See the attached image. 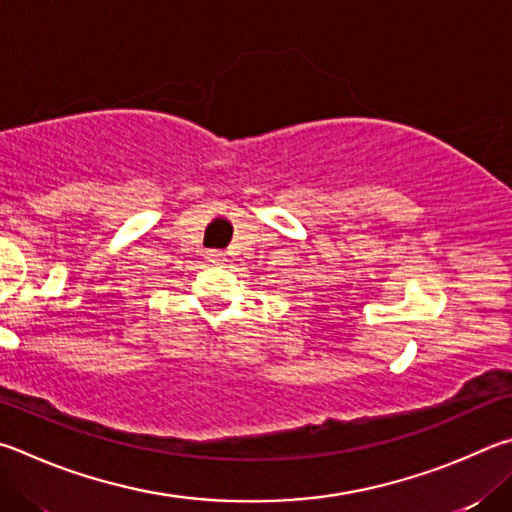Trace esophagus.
Instances as JSON below:
<instances>
[{"label": "esophagus", "instance_id": "obj_1", "mask_svg": "<svg viewBox=\"0 0 512 512\" xmlns=\"http://www.w3.org/2000/svg\"><path fill=\"white\" fill-rule=\"evenodd\" d=\"M204 258H206V263H211V265H222V254H220V251H206Z\"/></svg>", "mask_w": 512, "mask_h": 512}]
</instances>
